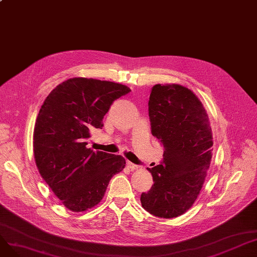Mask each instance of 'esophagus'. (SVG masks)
<instances>
[{"mask_svg": "<svg viewBox=\"0 0 257 257\" xmlns=\"http://www.w3.org/2000/svg\"><path fill=\"white\" fill-rule=\"evenodd\" d=\"M126 166H127V168H128V169H130L131 171H134V170H138V169H139V166H138V165H134V164H132L131 161H127V163H126Z\"/></svg>", "mask_w": 257, "mask_h": 257, "instance_id": "1", "label": "esophagus"}]
</instances>
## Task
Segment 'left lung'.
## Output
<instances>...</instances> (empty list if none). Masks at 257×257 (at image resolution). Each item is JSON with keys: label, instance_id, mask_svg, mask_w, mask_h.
<instances>
[{"label": "left lung", "instance_id": "left-lung-1", "mask_svg": "<svg viewBox=\"0 0 257 257\" xmlns=\"http://www.w3.org/2000/svg\"><path fill=\"white\" fill-rule=\"evenodd\" d=\"M148 106L164 158L148 168L154 184L142 194V206L155 217L176 218L192 207L205 181L213 145L208 115L196 94L178 84L154 85Z\"/></svg>", "mask_w": 257, "mask_h": 257}]
</instances>
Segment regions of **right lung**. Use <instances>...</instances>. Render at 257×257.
<instances>
[{
    "label": "right lung",
    "mask_w": 257,
    "mask_h": 257,
    "mask_svg": "<svg viewBox=\"0 0 257 257\" xmlns=\"http://www.w3.org/2000/svg\"><path fill=\"white\" fill-rule=\"evenodd\" d=\"M130 91L110 81L73 78L54 88L40 108L33 133L35 164L67 209L96 206L111 177L124 169V157L86 145L91 131L102 129L113 101Z\"/></svg>",
    "instance_id": "right-lung-1"
}]
</instances>
